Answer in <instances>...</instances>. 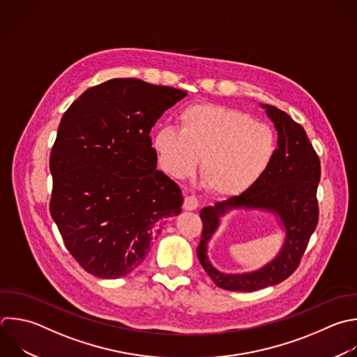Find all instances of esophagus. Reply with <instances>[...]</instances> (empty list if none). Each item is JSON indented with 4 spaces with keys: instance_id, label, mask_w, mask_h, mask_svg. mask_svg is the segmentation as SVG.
Masks as SVG:
<instances>
[{
    "instance_id": "obj_1",
    "label": "esophagus",
    "mask_w": 357,
    "mask_h": 357,
    "mask_svg": "<svg viewBox=\"0 0 357 357\" xmlns=\"http://www.w3.org/2000/svg\"><path fill=\"white\" fill-rule=\"evenodd\" d=\"M198 205H199V202L194 195H187L184 199L183 208H184V211H195L198 208Z\"/></svg>"
}]
</instances>
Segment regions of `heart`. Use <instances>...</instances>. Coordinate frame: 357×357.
Listing matches in <instances>:
<instances>
[{
	"label": "heart",
	"mask_w": 357,
	"mask_h": 357,
	"mask_svg": "<svg viewBox=\"0 0 357 357\" xmlns=\"http://www.w3.org/2000/svg\"><path fill=\"white\" fill-rule=\"evenodd\" d=\"M160 167L174 178L199 176L213 194L233 197L248 190L269 166L273 131L243 112L211 103L191 105L178 114V130L160 127L152 139Z\"/></svg>",
	"instance_id": "obj_1"
}]
</instances>
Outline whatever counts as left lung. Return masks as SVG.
Segmentation results:
<instances>
[{"label":"left lung","instance_id":"obj_1","mask_svg":"<svg viewBox=\"0 0 357 357\" xmlns=\"http://www.w3.org/2000/svg\"><path fill=\"white\" fill-rule=\"evenodd\" d=\"M261 107L278 131V148L269 166L240 195L205 206L199 212L204 227L197 255L213 283L225 290L254 291L283 282L298 266L318 223L319 159L300 124L275 106L261 105ZM236 208L271 211L280 219L285 231V240L277 257L252 273H222L207 257V244L220 224V218Z\"/></svg>","mask_w":357,"mask_h":357}]
</instances>
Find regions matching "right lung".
I'll return each instance as SVG.
<instances>
[{"mask_svg": "<svg viewBox=\"0 0 357 357\" xmlns=\"http://www.w3.org/2000/svg\"><path fill=\"white\" fill-rule=\"evenodd\" d=\"M185 91L117 78L85 91L64 113L50 155V213L79 265L121 278L145 259L180 187L156 169L149 132Z\"/></svg>", "mask_w": 357, "mask_h": 357, "instance_id": "obj_1", "label": "right lung"}]
</instances>
